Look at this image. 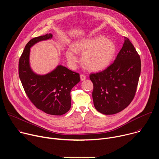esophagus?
<instances>
[{
  "label": "esophagus",
  "instance_id": "34e87169",
  "mask_svg": "<svg viewBox=\"0 0 159 159\" xmlns=\"http://www.w3.org/2000/svg\"><path fill=\"white\" fill-rule=\"evenodd\" d=\"M80 80L82 81V80H84L85 79V75H84V74H81L80 75Z\"/></svg>",
  "mask_w": 159,
  "mask_h": 159
}]
</instances>
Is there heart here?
Returning <instances> with one entry per match:
<instances>
[{
    "instance_id": "obj_1",
    "label": "heart",
    "mask_w": 159,
    "mask_h": 159,
    "mask_svg": "<svg viewBox=\"0 0 159 159\" xmlns=\"http://www.w3.org/2000/svg\"><path fill=\"white\" fill-rule=\"evenodd\" d=\"M116 51L115 43L104 36L78 41L73 47L68 48L66 57L72 67H75L79 58L77 53L82 56L84 66L90 71L98 72L105 69L111 63Z\"/></svg>"
}]
</instances>
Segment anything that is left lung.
I'll use <instances>...</instances> for the list:
<instances>
[{"label": "left lung", "instance_id": "8db88e82", "mask_svg": "<svg viewBox=\"0 0 159 159\" xmlns=\"http://www.w3.org/2000/svg\"><path fill=\"white\" fill-rule=\"evenodd\" d=\"M140 72V55L125 37L114 62L103 71L90 74L95 108L104 115H114L125 109L134 97Z\"/></svg>", "mask_w": 159, "mask_h": 159}]
</instances>
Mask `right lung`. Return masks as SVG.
<instances>
[{"label":"right lung","instance_id":"add662e5","mask_svg":"<svg viewBox=\"0 0 159 159\" xmlns=\"http://www.w3.org/2000/svg\"><path fill=\"white\" fill-rule=\"evenodd\" d=\"M52 36L49 33L36 37L26 44L19 61V76L26 95L38 109L60 116L70 109V91L80 80L79 74L58 65L52 72L41 75L33 72L30 65V48Z\"/></svg>","mask_w":159,"mask_h":159}]
</instances>
